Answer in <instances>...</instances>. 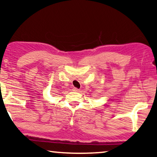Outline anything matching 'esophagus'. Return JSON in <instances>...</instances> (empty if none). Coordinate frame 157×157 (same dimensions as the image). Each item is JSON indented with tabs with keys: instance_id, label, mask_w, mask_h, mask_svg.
Returning <instances> with one entry per match:
<instances>
[{
	"instance_id": "1",
	"label": "esophagus",
	"mask_w": 157,
	"mask_h": 157,
	"mask_svg": "<svg viewBox=\"0 0 157 157\" xmlns=\"http://www.w3.org/2000/svg\"><path fill=\"white\" fill-rule=\"evenodd\" d=\"M73 91H75V92H79V89H78V88L74 87V88L73 89Z\"/></svg>"
}]
</instances>
